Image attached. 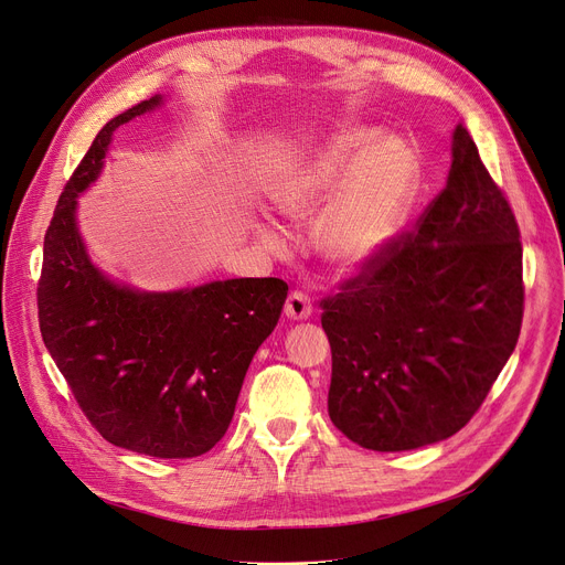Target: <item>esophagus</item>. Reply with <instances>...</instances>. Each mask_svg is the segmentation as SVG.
I'll return each mask as SVG.
<instances>
[{
    "label": "esophagus",
    "mask_w": 565,
    "mask_h": 565,
    "mask_svg": "<svg viewBox=\"0 0 565 565\" xmlns=\"http://www.w3.org/2000/svg\"><path fill=\"white\" fill-rule=\"evenodd\" d=\"M284 311H286L288 318H292V321H305V318H309L311 311H313L311 298L307 296L305 290H298V288L290 290Z\"/></svg>",
    "instance_id": "esophagus-1"
}]
</instances>
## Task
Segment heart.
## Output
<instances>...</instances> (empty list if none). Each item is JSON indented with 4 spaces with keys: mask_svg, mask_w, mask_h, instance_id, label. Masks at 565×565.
I'll list each match as a JSON object with an SVG mask.
<instances>
[{
    "mask_svg": "<svg viewBox=\"0 0 565 565\" xmlns=\"http://www.w3.org/2000/svg\"><path fill=\"white\" fill-rule=\"evenodd\" d=\"M413 186V159L397 140L379 142L372 129H343L305 161L279 193V207L296 222L321 214V249L339 265H360L395 235ZM279 247L281 237L265 231Z\"/></svg>",
    "mask_w": 565,
    "mask_h": 565,
    "instance_id": "b5f03b06",
    "label": "heart"
}]
</instances>
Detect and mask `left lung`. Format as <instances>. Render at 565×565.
Wrapping results in <instances>:
<instances>
[{
	"instance_id": "left-lung-1",
	"label": "left lung",
	"mask_w": 565,
	"mask_h": 565,
	"mask_svg": "<svg viewBox=\"0 0 565 565\" xmlns=\"http://www.w3.org/2000/svg\"><path fill=\"white\" fill-rule=\"evenodd\" d=\"M446 186L321 300L328 413L353 444L397 452L457 434L520 339L522 239L501 186L457 125Z\"/></svg>"
}]
</instances>
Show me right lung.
Returning a JSON list of instances; mask_svg holds the SVG:
<instances>
[{"label":"right lung","instance_id":"add662e5","mask_svg":"<svg viewBox=\"0 0 565 565\" xmlns=\"http://www.w3.org/2000/svg\"><path fill=\"white\" fill-rule=\"evenodd\" d=\"M161 96L113 117L68 178L43 237L39 328L85 418L108 444L159 459L201 457L226 434L239 387L275 330L277 277L138 292L96 269L76 228V195L104 166L113 131Z\"/></svg>","mask_w":565,"mask_h":565}]
</instances>
